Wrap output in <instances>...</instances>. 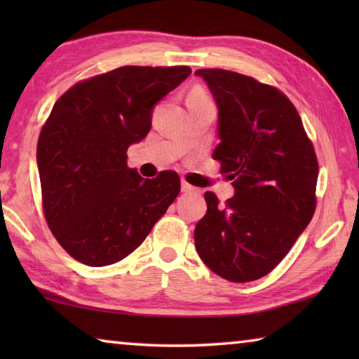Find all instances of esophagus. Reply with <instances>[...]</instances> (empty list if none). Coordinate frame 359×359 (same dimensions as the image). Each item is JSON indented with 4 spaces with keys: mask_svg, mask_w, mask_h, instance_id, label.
Here are the masks:
<instances>
[{
    "mask_svg": "<svg viewBox=\"0 0 359 359\" xmlns=\"http://www.w3.org/2000/svg\"><path fill=\"white\" fill-rule=\"evenodd\" d=\"M182 191H184V193H196L198 188L191 187L190 184H187V182H182Z\"/></svg>",
    "mask_w": 359,
    "mask_h": 359,
    "instance_id": "obj_1",
    "label": "esophagus"
}]
</instances>
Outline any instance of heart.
<instances>
[{
  "instance_id": "1",
  "label": "heart",
  "mask_w": 359,
  "mask_h": 359,
  "mask_svg": "<svg viewBox=\"0 0 359 359\" xmlns=\"http://www.w3.org/2000/svg\"><path fill=\"white\" fill-rule=\"evenodd\" d=\"M187 100H209V96L205 95V92H203L201 88H193Z\"/></svg>"
}]
</instances>
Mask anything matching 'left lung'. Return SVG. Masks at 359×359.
Listing matches in <instances>:
<instances>
[{"label": "left lung", "mask_w": 359, "mask_h": 359, "mask_svg": "<svg viewBox=\"0 0 359 359\" xmlns=\"http://www.w3.org/2000/svg\"><path fill=\"white\" fill-rule=\"evenodd\" d=\"M218 106L214 160L236 194L222 205L205 191L208 212L194 228L199 258L217 276L244 283L287 257L317 208L318 161L302 120L272 85L226 69H198Z\"/></svg>", "instance_id": "left-lung-1"}]
</instances>
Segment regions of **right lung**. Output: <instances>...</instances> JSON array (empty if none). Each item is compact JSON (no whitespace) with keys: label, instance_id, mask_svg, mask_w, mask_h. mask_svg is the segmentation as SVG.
<instances>
[{"label":"right lung","instance_id":"1","mask_svg":"<svg viewBox=\"0 0 359 359\" xmlns=\"http://www.w3.org/2000/svg\"><path fill=\"white\" fill-rule=\"evenodd\" d=\"M190 72L121 66L77 82L53 104L36 150L42 209L58 244L82 264L128 257L177 198V172L142 179L126 150L147 136L154 106Z\"/></svg>","mask_w":359,"mask_h":359}]
</instances>
